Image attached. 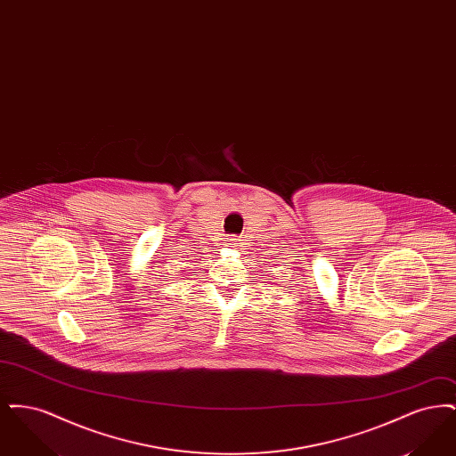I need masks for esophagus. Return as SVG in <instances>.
I'll use <instances>...</instances> for the list:
<instances>
[{"label":"esophagus","instance_id":"34e87169","mask_svg":"<svg viewBox=\"0 0 456 456\" xmlns=\"http://www.w3.org/2000/svg\"><path fill=\"white\" fill-rule=\"evenodd\" d=\"M229 246H232V248H239V246H240V242H239V239H231Z\"/></svg>","mask_w":456,"mask_h":456}]
</instances>
